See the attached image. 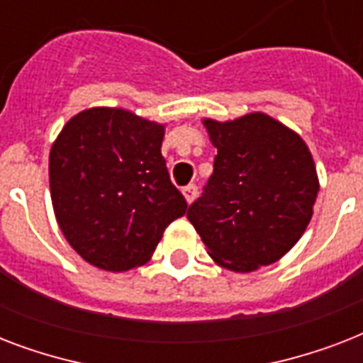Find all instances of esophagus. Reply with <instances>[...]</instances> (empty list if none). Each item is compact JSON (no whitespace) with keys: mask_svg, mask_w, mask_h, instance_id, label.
Listing matches in <instances>:
<instances>
[{"mask_svg":"<svg viewBox=\"0 0 363 363\" xmlns=\"http://www.w3.org/2000/svg\"><path fill=\"white\" fill-rule=\"evenodd\" d=\"M182 196H184V199H186L188 203H192L194 199H196V196H198V186H196V184H188V186L182 188Z\"/></svg>","mask_w":363,"mask_h":363,"instance_id":"1","label":"esophagus"}]
</instances>
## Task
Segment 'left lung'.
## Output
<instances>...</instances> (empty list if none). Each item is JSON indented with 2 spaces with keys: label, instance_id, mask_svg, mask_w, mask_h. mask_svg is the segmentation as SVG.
<instances>
[{
  "label": "left lung",
  "instance_id": "obj_1",
  "mask_svg": "<svg viewBox=\"0 0 363 363\" xmlns=\"http://www.w3.org/2000/svg\"><path fill=\"white\" fill-rule=\"evenodd\" d=\"M218 154L188 209V220L216 264L238 273L281 259L299 241L320 190L309 147L264 113L205 118Z\"/></svg>",
  "mask_w": 363,
  "mask_h": 363
}]
</instances>
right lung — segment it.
<instances>
[{
    "label": "right lung",
    "instance_id": "right-lung-1",
    "mask_svg": "<svg viewBox=\"0 0 363 363\" xmlns=\"http://www.w3.org/2000/svg\"><path fill=\"white\" fill-rule=\"evenodd\" d=\"M165 125L125 109L92 107L62 128L48 158L58 226L77 254L105 271L150 259L186 213L162 156Z\"/></svg>",
    "mask_w": 363,
    "mask_h": 363
}]
</instances>
